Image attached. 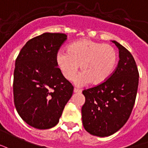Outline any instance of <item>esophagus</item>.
<instances>
[{
	"instance_id": "obj_1",
	"label": "esophagus",
	"mask_w": 148,
	"mask_h": 148,
	"mask_svg": "<svg viewBox=\"0 0 148 148\" xmlns=\"http://www.w3.org/2000/svg\"><path fill=\"white\" fill-rule=\"evenodd\" d=\"M74 92H75V93H80V92H81L82 90H80V89H78V88H74Z\"/></svg>"
}]
</instances>
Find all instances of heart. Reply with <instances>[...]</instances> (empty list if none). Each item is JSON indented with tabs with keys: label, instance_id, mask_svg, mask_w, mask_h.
I'll list each match as a JSON object with an SVG mask.
<instances>
[{
	"label": "heart",
	"instance_id": "1",
	"mask_svg": "<svg viewBox=\"0 0 148 148\" xmlns=\"http://www.w3.org/2000/svg\"><path fill=\"white\" fill-rule=\"evenodd\" d=\"M117 61V53L110 45L81 39L69 46L68 52L59 50L56 55L57 65L68 80H72L78 73L77 84L88 82L94 85L107 80L114 72Z\"/></svg>",
	"mask_w": 148,
	"mask_h": 148
}]
</instances>
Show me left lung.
Masks as SVG:
<instances>
[{
	"instance_id": "8db88e82",
	"label": "left lung",
	"mask_w": 148,
	"mask_h": 148,
	"mask_svg": "<svg viewBox=\"0 0 148 148\" xmlns=\"http://www.w3.org/2000/svg\"><path fill=\"white\" fill-rule=\"evenodd\" d=\"M112 42L119 49L116 69L104 83L83 90V125L87 132L100 137L113 135L127 122L139 84V72L131 53L116 41Z\"/></svg>"
}]
</instances>
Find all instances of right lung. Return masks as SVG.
<instances>
[{
	"label": "right lung",
	"instance_id": "obj_1",
	"mask_svg": "<svg viewBox=\"0 0 148 148\" xmlns=\"http://www.w3.org/2000/svg\"><path fill=\"white\" fill-rule=\"evenodd\" d=\"M67 35L44 33L23 47L14 70V103L19 115L38 129L54 127L73 93V86L64 77L56 55Z\"/></svg>",
	"mask_w": 148,
	"mask_h": 148
}]
</instances>
